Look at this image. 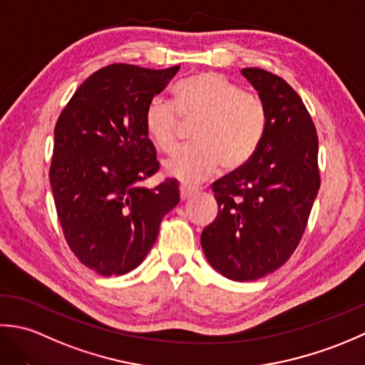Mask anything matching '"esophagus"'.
<instances>
[{"mask_svg":"<svg viewBox=\"0 0 365 365\" xmlns=\"http://www.w3.org/2000/svg\"><path fill=\"white\" fill-rule=\"evenodd\" d=\"M196 192H197L196 187H191V185H185V183L180 185V199L182 200H187L192 195H196Z\"/></svg>","mask_w":365,"mask_h":365,"instance_id":"34e87169","label":"esophagus"}]
</instances>
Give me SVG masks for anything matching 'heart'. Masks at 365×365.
Instances as JSON below:
<instances>
[{"label":"heart","mask_w":365,"mask_h":365,"mask_svg":"<svg viewBox=\"0 0 365 365\" xmlns=\"http://www.w3.org/2000/svg\"><path fill=\"white\" fill-rule=\"evenodd\" d=\"M175 106L152 98L144 111V130L161 152L177 144L183 120H197L191 145L182 147L163 163L165 174L196 183L220 166L237 170L251 161L265 136L268 111L254 92L213 72L196 73L174 88Z\"/></svg>","instance_id":"heart-1"}]
</instances>
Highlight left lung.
Here are the masks:
<instances>
[{
  "instance_id": "8db88e82",
  "label": "left lung",
  "mask_w": 365,
  "mask_h": 365,
  "mask_svg": "<svg viewBox=\"0 0 365 365\" xmlns=\"http://www.w3.org/2000/svg\"><path fill=\"white\" fill-rule=\"evenodd\" d=\"M242 73L267 106V131L247 165L212 185L218 215L200 235L210 265L238 282L290 259L320 188L319 136L301 97L263 68Z\"/></svg>"
}]
</instances>
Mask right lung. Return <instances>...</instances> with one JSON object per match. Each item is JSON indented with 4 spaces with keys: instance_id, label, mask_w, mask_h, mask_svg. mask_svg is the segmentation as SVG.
Returning a JSON list of instances; mask_svg holds the SVG:
<instances>
[{
    "instance_id": "1",
    "label": "right lung",
    "mask_w": 365,
    "mask_h": 365,
    "mask_svg": "<svg viewBox=\"0 0 365 365\" xmlns=\"http://www.w3.org/2000/svg\"><path fill=\"white\" fill-rule=\"evenodd\" d=\"M178 68H100L75 91L54 127L50 183L61 227L76 259L102 276L141 265L163 216L180 200L173 178L153 190L139 185L160 169L144 111Z\"/></svg>"
}]
</instances>
